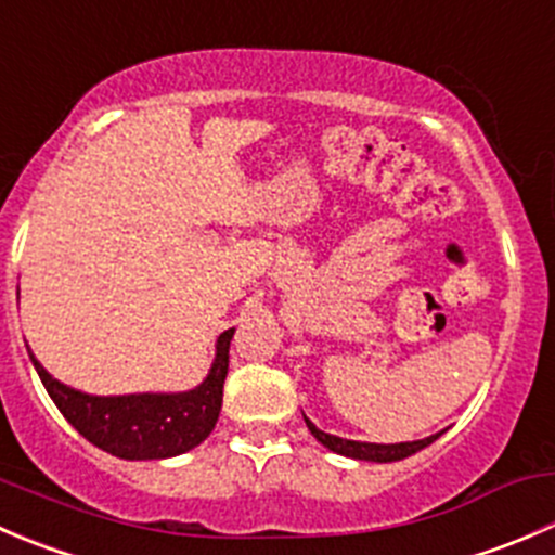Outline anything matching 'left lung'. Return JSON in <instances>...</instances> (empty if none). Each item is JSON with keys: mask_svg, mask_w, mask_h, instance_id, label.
Segmentation results:
<instances>
[{"mask_svg": "<svg viewBox=\"0 0 555 555\" xmlns=\"http://www.w3.org/2000/svg\"><path fill=\"white\" fill-rule=\"evenodd\" d=\"M304 421H306V426H309V431L314 434L317 442H322L327 450H333V453L347 455V459H358V461H376V464H390V461L409 459V455H414L417 450L428 448V444L437 442L439 439V434H434V437L417 439V442H401V444L352 442V439H341V437H333V434L320 431V428H317L309 417H304Z\"/></svg>", "mask_w": 555, "mask_h": 555, "instance_id": "1", "label": "left lung"}]
</instances>
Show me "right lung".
<instances>
[{
  "mask_svg": "<svg viewBox=\"0 0 555 555\" xmlns=\"http://www.w3.org/2000/svg\"><path fill=\"white\" fill-rule=\"evenodd\" d=\"M233 327L217 341V360L206 382L190 392H141V396H86L53 379L29 352L48 396L69 426L91 444L127 461L173 459L197 448L214 431L222 409V387L230 365Z\"/></svg>",
  "mask_w": 555,
  "mask_h": 555,
  "instance_id": "right-lung-1",
  "label": "right lung"
}]
</instances>
